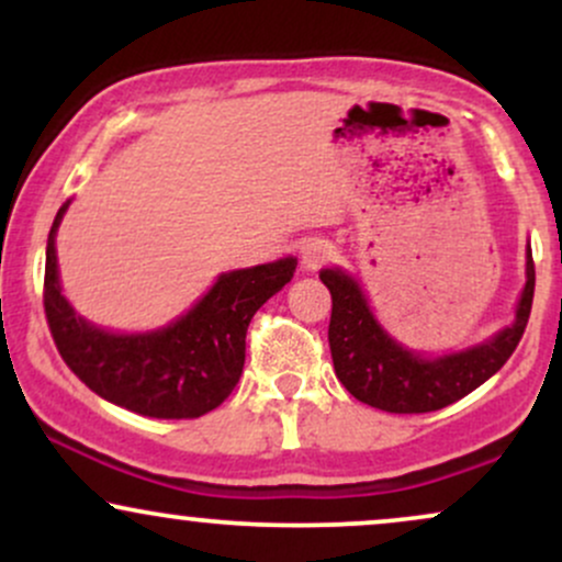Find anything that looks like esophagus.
I'll list each match as a JSON object with an SVG mask.
<instances>
[{
    "label": "esophagus",
    "instance_id": "esophagus-1",
    "mask_svg": "<svg viewBox=\"0 0 562 562\" xmlns=\"http://www.w3.org/2000/svg\"><path fill=\"white\" fill-rule=\"evenodd\" d=\"M333 256V245L327 240H319V237H314V240H308L306 245L301 248V267L308 269V272H314V269H319L322 263Z\"/></svg>",
    "mask_w": 562,
    "mask_h": 562
}]
</instances>
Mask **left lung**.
<instances>
[{
  "mask_svg": "<svg viewBox=\"0 0 562 562\" xmlns=\"http://www.w3.org/2000/svg\"><path fill=\"white\" fill-rule=\"evenodd\" d=\"M319 280L333 295L327 340H330L335 375L346 385V391L375 409L417 415L460 402L513 357L531 314L537 274L528 248L526 288L515 308L513 325L496 333L486 344L438 359H425L396 344L370 312V303L353 277L340 269H322Z\"/></svg>",
  "mask_w": 562,
  "mask_h": 562,
  "instance_id": "8db88e82",
  "label": "left lung"
}]
</instances>
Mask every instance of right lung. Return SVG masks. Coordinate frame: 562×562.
I'll list each match as a JSON object with an SVG mask.
<instances>
[{
  "label": "right lung",
  "mask_w": 562,
  "mask_h": 562,
  "mask_svg": "<svg viewBox=\"0 0 562 562\" xmlns=\"http://www.w3.org/2000/svg\"><path fill=\"white\" fill-rule=\"evenodd\" d=\"M47 237L44 314L49 333L83 385L111 404L158 420H192L229 396L245 364V333L259 308L288 285L295 259L222 274L184 317L153 333L119 335L89 325L60 293L55 235Z\"/></svg>",
  "instance_id": "add662e5"
}]
</instances>
